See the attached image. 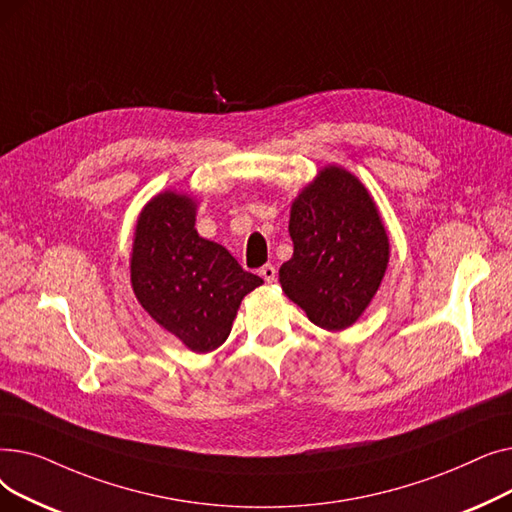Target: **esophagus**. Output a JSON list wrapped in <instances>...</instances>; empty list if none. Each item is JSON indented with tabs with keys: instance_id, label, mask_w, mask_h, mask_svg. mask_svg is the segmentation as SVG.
I'll return each mask as SVG.
<instances>
[{
	"instance_id": "obj_1",
	"label": "esophagus",
	"mask_w": 512,
	"mask_h": 512,
	"mask_svg": "<svg viewBox=\"0 0 512 512\" xmlns=\"http://www.w3.org/2000/svg\"><path fill=\"white\" fill-rule=\"evenodd\" d=\"M259 274H261V278H263L267 284H272V282H276L278 270H276V267H274L272 263H267V265H263V267H261Z\"/></svg>"
}]
</instances>
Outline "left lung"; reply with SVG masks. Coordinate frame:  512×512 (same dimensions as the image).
<instances>
[{
    "mask_svg": "<svg viewBox=\"0 0 512 512\" xmlns=\"http://www.w3.org/2000/svg\"><path fill=\"white\" fill-rule=\"evenodd\" d=\"M288 232L294 253L280 267L286 297L328 332L353 326L390 259L382 215L363 182L340 166L324 168L292 201Z\"/></svg>",
    "mask_w": 512,
    "mask_h": 512,
    "instance_id": "obj_1",
    "label": "left lung"
}]
</instances>
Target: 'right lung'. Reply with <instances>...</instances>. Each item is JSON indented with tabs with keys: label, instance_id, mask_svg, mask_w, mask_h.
<instances>
[{
	"label": "right lung",
	"instance_id": "1",
	"mask_svg": "<svg viewBox=\"0 0 512 512\" xmlns=\"http://www.w3.org/2000/svg\"><path fill=\"white\" fill-rule=\"evenodd\" d=\"M197 203L164 191L141 211L130 255L137 301L193 353L226 342L240 301L263 284L218 242L195 230Z\"/></svg>",
	"mask_w": 512,
	"mask_h": 512
}]
</instances>
